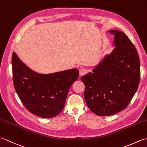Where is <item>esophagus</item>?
<instances>
[{
    "label": "esophagus",
    "instance_id": "obj_1",
    "mask_svg": "<svg viewBox=\"0 0 147 147\" xmlns=\"http://www.w3.org/2000/svg\"><path fill=\"white\" fill-rule=\"evenodd\" d=\"M87 71H87V69H85V68L81 69L80 70V74L81 76L84 75V74H86Z\"/></svg>",
    "mask_w": 147,
    "mask_h": 147
}]
</instances>
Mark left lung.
Returning <instances> with one entry per match:
<instances>
[{
	"label": "left lung",
	"mask_w": 147,
	"mask_h": 147,
	"mask_svg": "<svg viewBox=\"0 0 147 147\" xmlns=\"http://www.w3.org/2000/svg\"><path fill=\"white\" fill-rule=\"evenodd\" d=\"M115 36V49L97 67L83 76L84 93L90 111L107 116L124 110L138 88L140 62L135 45L124 33L109 32Z\"/></svg>",
	"instance_id": "left-lung-1"
}]
</instances>
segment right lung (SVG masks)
I'll list each match as a JSON object with an SVG mask.
<instances>
[{
    "label": "right lung",
    "instance_id": "1",
    "mask_svg": "<svg viewBox=\"0 0 147 147\" xmlns=\"http://www.w3.org/2000/svg\"><path fill=\"white\" fill-rule=\"evenodd\" d=\"M14 88L24 107L43 118L55 117L63 110L71 86L78 78L76 69L49 74H38L12 55Z\"/></svg>",
    "mask_w": 147,
    "mask_h": 147
}]
</instances>
